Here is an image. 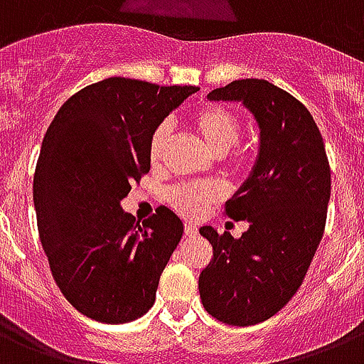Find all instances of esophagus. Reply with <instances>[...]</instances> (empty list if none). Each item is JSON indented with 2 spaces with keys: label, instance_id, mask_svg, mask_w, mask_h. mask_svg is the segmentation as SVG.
Instances as JSON below:
<instances>
[{
  "label": "esophagus",
  "instance_id": "obj_1",
  "mask_svg": "<svg viewBox=\"0 0 364 364\" xmlns=\"http://www.w3.org/2000/svg\"><path fill=\"white\" fill-rule=\"evenodd\" d=\"M184 232H186V237H196V235H197V225H193V223H186V225H184Z\"/></svg>",
  "mask_w": 364,
  "mask_h": 364
}]
</instances>
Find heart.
<instances>
[{"instance_id": "obj_1", "label": "heart", "mask_w": 364, "mask_h": 364, "mask_svg": "<svg viewBox=\"0 0 364 364\" xmlns=\"http://www.w3.org/2000/svg\"><path fill=\"white\" fill-rule=\"evenodd\" d=\"M191 127L196 129L200 141L205 142L210 152L216 156H225L240 136V118L228 107L210 105L197 110L191 116ZM168 139H171V126L167 122L159 124L154 129L150 142H148V159L150 164L158 165L165 152ZM223 197V188L218 182H193V184L174 186L167 191L168 203L184 216L196 218L210 205L218 203Z\"/></svg>"}]
</instances>
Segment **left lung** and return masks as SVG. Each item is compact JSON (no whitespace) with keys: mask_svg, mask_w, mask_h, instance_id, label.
Here are the masks:
<instances>
[{"mask_svg":"<svg viewBox=\"0 0 364 364\" xmlns=\"http://www.w3.org/2000/svg\"><path fill=\"white\" fill-rule=\"evenodd\" d=\"M206 97L242 103L259 129L254 167L225 203V216L246 220L248 231L235 238L199 229L214 248L199 276L200 302L223 323L248 327L280 312L301 287L323 237L331 168L312 114L269 80H232Z\"/></svg>","mask_w":364,"mask_h":364,"instance_id":"obj_1","label":"left lung"}]
</instances>
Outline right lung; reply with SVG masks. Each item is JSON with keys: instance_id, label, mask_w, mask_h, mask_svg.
Instances as JSON below:
<instances>
[{"instance_id": "obj_1", "label": "right lung", "mask_w": 364, "mask_h": 364, "mask_svg": "<svg viewBox=\"0 0 364 364\" xmlns=\"http://www.w3.org/2000/svg\"><path fill=\"white\" fill-rule=\"evenodd\" d=\"M196 92L105 78L69 97L46 129L33 176L41 244L63 297L95 321L127 323L156 301L184 223L159 206L135 225L120 203L150 171L154 129Z\"/></svg>"}]
</instances>
